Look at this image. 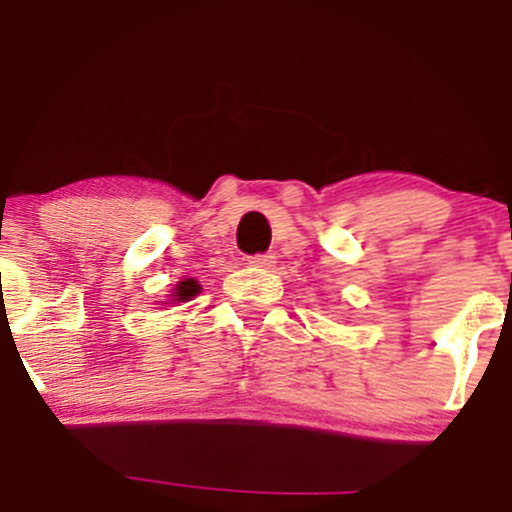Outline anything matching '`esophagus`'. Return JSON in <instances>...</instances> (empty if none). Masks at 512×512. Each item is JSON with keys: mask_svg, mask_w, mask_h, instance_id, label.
<instances>
[{"mask_svg": "<svg viewBox=\"0 0 512 512\" xmlns=\"http://www.w3.org/2000/svg\"><path fill=\"white\" fill-rule=\"evenodd\" d=\"M248 262L252 264V267H257V269H272L274 262H276V257L272 255V252H264V255H252Z\"/></svg>", "mask_w": 512, "mask_h": 512, "instance_id": "34e87169", "label": "esophagus"}]
</instances>
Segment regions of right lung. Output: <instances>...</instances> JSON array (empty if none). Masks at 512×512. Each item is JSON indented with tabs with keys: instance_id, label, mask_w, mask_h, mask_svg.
Instances as JSON below:
<instances>
[{
	"instance_id": "add662e5",
	"label": "right lung",
	"mask_w": 512,
	"mask_h": 512,
	"mask_svg": "<svg viewBox=\"0 0 512 512\" xmlns=\"http://www.w3.org/2000/svg\"><path fill=\"white\" fill-rule=\"evenodd\" d=\"M199 291H202V286L197 284V279H182L170 296H173V301L185 303V301H190V298H195Z\"/></svg>"
}]
</instances>
